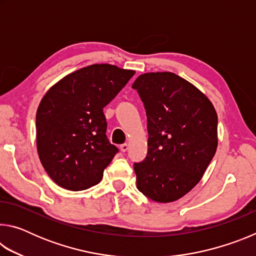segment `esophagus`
Here are the masks:
<instances>
[{"instance_id": "esophagus-1", "label": "esophagus", "mask_w": 256, "mask_h": 256, "mask_svg": "<svg viewBox=\"0 0 256 256\" xmlns=\"http://www.w3.org/2000/svg\"><path fill=\"white\" fill-rule=\"evenodd\" d=\"M120 150H122V152H125V151H128V144H120Z\"/></svg>"}]
</instances>
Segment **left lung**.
Segmentation results:
<instances>
[{
  "label": "left lung",
  "instance_id": "obj_1",
  "mask_svg": "<svg viewBox=\"0 0 256 256\" xmlns=\"http://www.w3.org/2000/svg\"><path fill=\"white\" fill-rule=\"evenodd\" d=\"M132 88L144 105L149 134L146 157L134 162L136 188L156 202L178 200L200 182L216 154L214 107L172 72L144 73Z\"/></svg>",
  "mask_w": 256,
  "mask_h": 256
}]
</instances>
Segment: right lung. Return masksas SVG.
Segmentation results:
<instances>
[{
	"instance_id": "right-lung-1",
	"label": "right lung",
	"mask_w": 256,
	"mask_h": 256,
	"mask_svg": "<svg viewBox=\"0 0 256 256\" xmlns=\"http://www.w3.org/2000/svg\"><path fill=\"white\" fill-rule=\"evenodd\" d=\"M134 71L94 64L63 78L42 97L36 114L42 167L60 188L82 190L98 184L118 152L106 136L104 107Z\"/></svg>"
}]
</instances>
